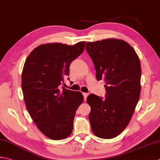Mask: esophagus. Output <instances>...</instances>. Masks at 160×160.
Here are the masks:
<instances>
[{
  "mask_svg": "<svg viewBox=\"0 0 160 160\" xmlns=\"http://www.w3.org/2000/svg\"><path fill=\"white\" fill-rule=\"evenodd\" d=\"M88 95H89V93H83V96H84V101H86L87 98V96H88Z\"/></svg>",
  "mask_w": 160,
  "mask_h": 160,
  "instance_id": "esophagus-1",
  "label": "esophagus"
}]
</instances>
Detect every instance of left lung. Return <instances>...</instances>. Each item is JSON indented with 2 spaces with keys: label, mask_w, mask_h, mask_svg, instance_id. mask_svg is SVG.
Returning a JSON list of instances; mask_svg holds the SVG:
<instances>
[{
  "label": "left lung",
  "mask_w": 160,
  "mask_h": 160,
  "mask_svg": "<svg viewBox=\"0 0 160 160\" xmlns=\"http://www.w3.org/2000/svg\"><path fill=\"white\" fill-rule=\"evenodd\" d=\"M86 50L95 66L96 79H104L106 89L105 100L93 93L87 97L91 128L100 138H114L128 126L139 101V58L132 47L121 39L87 42Z\"/></svg>",
  "instance_id": "left-lung-1"
}]
</instances>
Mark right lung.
<instances>
[{
    "instance_id": "add662e5",
    "label": "right lung",
    "mask_w": 160,
    "mask_h": 160,
    "mask_svg": "<svg viewBox=\"0 0 160 160\" xmlns=\"http://www.w3.org/2000/svg\"><path fill=\"white\" fill-rule=\"evenodd\" d=\"M85 43L42 44L25 62L21 76L25 104L38 129L51 139L70 135L76 112L84 101L81 92L59 89V86L69 75L71 62L83 52Z\"/></svg>"
}]
</instances>
